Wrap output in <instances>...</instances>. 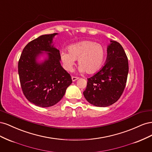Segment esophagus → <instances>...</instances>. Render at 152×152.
Returning a JSON list of instances; mask_svg holds the SVG:
<instances>
[{
  "label": "esophagus",
  "mask_w": 152,
  "mask_h": 152,
  "mask_svg": "<svg viewBox=\"0 0 152 152\" xmlns=\"http://www.w3.org/2000/svg\"><path fill=\"white\" fill-rule=\"evenodd\" d=\"M72 81L74 82L75 80H77V79H79V77H72Z\"/></svg>",
  "instance_id": "34e87169"
}]
</instances>
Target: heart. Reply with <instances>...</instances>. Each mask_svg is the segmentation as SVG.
Wrapping results in <instances>:
<instances>
[{"mask_svg":"<svg viewBox=\"0 0 152 152\" xmlns=\"http://www.w3.org/2000/svg\"><path fill=\"white\" fill-rule=\"evenodd\" d=\"M68 52L61 53V59L68 71L73 70L75 60L78 59L79 72L89 74L97 72L104 62L105 51L103 47L91 40H84L72 44L68 48Z\"/></svg>","mask_w":152,"mask_h":152,"instance_id":"1","label":"heart"}]
</instances>
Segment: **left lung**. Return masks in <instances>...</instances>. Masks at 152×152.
<instances>
[{"label":"left lung","mask_w":152,"mask_h":152,"mask_svg":"<svg viewBox=\"0 0 152 152\" xmlns=\"http://www.w3.org/2000/svg\"><path fill=\"white\" fill-rule=\"evenodd\" d=\"M128 72V59L122 46L116 41L110 40L104 65L87 79L83 93L85 98L96 107L112 105L123 93Z\"/></svg>","instance_id":"8db88e82"}]
</instances>
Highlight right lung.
Returning <instances> with one entry per match:
<instances>
[{"label": "right lung", "mask_w": 152, "mask_h": 152, "mask_svg": "<svg viewBox=\"0 0 152 152\" xmlns=\"http://www.w3.org/2000/svg\"><path fill=\"white\" fill-rule=\"evenodd\" d=\"M57 33L40 35L23 49L18 62V74L21 89L26 99L40 107L56 104L72 83L70 74L60 63L59 50L54 46ZM46 55L43 61L38 62Z\"/></svg>", "instance_id": "add662e5"}]
</instances>
